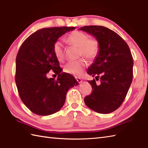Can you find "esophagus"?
Returning a JSON list of instances; mask_svg holds the SVG:
<instances>
[{
    "label": "esophagus",
    "instance_id": "obj_1",
    "mask_svg": "<svg viewBox=\"0 0 148 148\" xmlns=\"http://www.w3.org/2000/svg\"><path fill=\"white\" fill-rule=\"evenodd\" d=\"M76 79L77 80V82L79 83V84H80V83H82V81H82V79H81L80 77H76Z\"/></svg>",
    "mask_w": 148,
    "mask_h": 148
}]
</instances>
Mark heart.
<instances>
[{"mask_svg": "<svg viewBox=\"0 0 148 148\" xmlns=\"http://www.w3.org/2000/svg\"><path fill=\"white\" fill-rule=\"evenodd\" d=\"M66 40L70 45L79 49L80 55L88 59L95 58L99 51V43L95 38H89L86 34L80 31H73L66 37ZM53 53L59 61L64 59V46L62 42L57 40L53 46ZM85 59L81 58L77 61L69 62L64 67V71L75 76H79L83 74L84 69L86 67Z\"/></svg>", "mask_w": 148, "mask_h": 148, "instance_id": "obj_1", "label": "heart"}]
</instances>
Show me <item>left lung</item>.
I'll list each match as a JSON object with an SVG mask.
<instances>
[{
	"label": "left lung",
	"mask_w": 148,
	"mask_h": 148,
	"mask_svg": "<svg viewBox=\"0 0 148 148\" xmlns=\"http://www.w3.org/2000/svg\"><path fill=\"white\" fill-rule=\"evenodd\" d=\"M98 40L99 51L87 73L95 77L88 81L91 95L84 99L93 111L108 114L117 109L127 96L133 79V58L126 42L114 31L103 26H84L79 29Z\"/></svg>",
	"instance_id": "8db88e82"
}]
</instances>
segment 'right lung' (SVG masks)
I'll use <instances>...</instances> for the list:
<instances>
[{
	"label": "right lung",
	"mask_w": 148,
	"mask_h": 148,
	"mask_svg": "<svg viewBox=\"0 0 148 148\" xmlns=\"http://www.w3.org/2000/svg\"><path fill=\"white\" fill-rule=\"evenodd\" d=\"M76 27H52L38 30L22 44L16 59L15 81L19 95L34 114L48 116L58 111L65 102L69 90L78 82L70 74L62 72L53 46L66 32ZM51 70L58 79L48 78Z\"/></svg>",
	"instance_id": "obj_1"
}]
</instances>
